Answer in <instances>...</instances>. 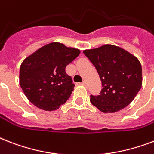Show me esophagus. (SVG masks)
Returning a JSON list of instances; mask_svg holds the SVG:
<instances>
[{"label": "esophagus", "mask_w": 154, "mask_h": 154, "mask_svg": "<svg viewBox=\"0 0 154 154\" xmlns=\"http://www.w3.org/2000/svg\"><path fill=\"white\" fill-rule=\"evenodd\" d=\"M82 85H83L84 86H86V85H87V82H85V81H84V82H82Z\"/></svg>", "instance_id": "esophagus-1"}]
</instances>
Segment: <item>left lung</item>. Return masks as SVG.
<instances>
[{"instance_id":"left-lung-1","label":"left lung","mask_w":154,"mask_h":154,"mask_svg":"<svg viewBox=\"0 0 154 154\" xmlns=\"http://www.w3.org/2000/svg\"><path fill=\"white\" fill-rule=\"evenodd\" d=\"M96 68L102 89L90 101L103 112H115L133 101L142 85L141 63L120 47L105 45L83 51Z\"/></svg>"}]
</instances>
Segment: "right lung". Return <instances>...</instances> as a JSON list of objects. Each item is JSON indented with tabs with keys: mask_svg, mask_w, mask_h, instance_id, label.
Here are the masks:
<instances>
[{
	"mask_svg": "<svg viewBox=\"0 0 154 154\" xmlns=\"http://www.w3.org/2000/svg\"><path fill=\"white\" fill-rule=\"evenodd\" d=\"M79 54V49L53 42L25 58L20 68V85L30 102L46 111L65 104L74 88L65 68Z\"/></svg>",
	"mask_w": 154,
	"mask_h": 154,
	"instance_id": "add662e5",
	"label": "right lung"
}]
</instances>
